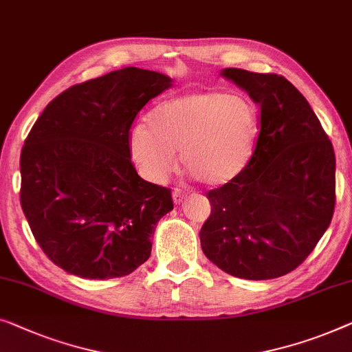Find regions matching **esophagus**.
<instances>
[{"instance_id": "obj_1", "label": "esophagus", "mask_w": 352, "mask_h": 352, "mask_svg": "<svg viewBox=\"0 0 352 352\" xmlns=\"http://www.w3.org/2000/svg\"><path fill=\"white\" fill-rule=\"evenodd\" d=\"M184 198H186V195L181 188H175V190H173V201H175L176 205H179V203L184 201Z\"/></svg>"}]
</instances>
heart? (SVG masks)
I'll return each mask as SVG.
<instances>
[{
	"mask_svg": "<svg viewBox=\"0 0 352 352\" xmlns=\"http://www.w3.org/2000/svg\"><path fill=\"white\" fill-rule=\"evenodd\" d=\"M261 117L243 95L195 90L160 101L129 135L133 164L147 181L162 182L176 166L205 186L228 184L241 175L256 149Z\"/></svg>",
	"mask_w": 352,
	"mask_h": 352,
	"instance_id": "1",
	"label": "heart"
}]
</instances>
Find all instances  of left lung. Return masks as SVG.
<instances>
[{"mask_svg":"<svg viewBox=\"0 0 352 352\" xmlns=\"http://www.w3.org/2000/svg\"><path fill=\"white\" fill-rule=\"evenodd\" d=\"M261 108V131L248 166L206 193L211 216L201 249L235 278L273 279L303 263L335 210V152L307 98L278 74L226 68Z\"/></svg>","mask_w":352,"mask_h":352,"instance_id":"left-lung-1","label":"left lung"}]
</instances>
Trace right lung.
<instances>
[{
  "label": "right lung",
  "instance_id": "right-lung-1",
  "mask_svg": "<svg viewBox=\"0 0 352 352\" xmlns=\"http://www.w3.org/2000/svg\"><path fill=\"white\" fill-rule=\"evenodd\" d=\"M170 87L168 76L129 66L62 91L34 122L20 155V205L65 272L120 278L149 258L171 190L136 173L129 135L136 114Z\"/></svg>",
  "mask_w": 352,
  "mask_h": 352
}]
</instances>
